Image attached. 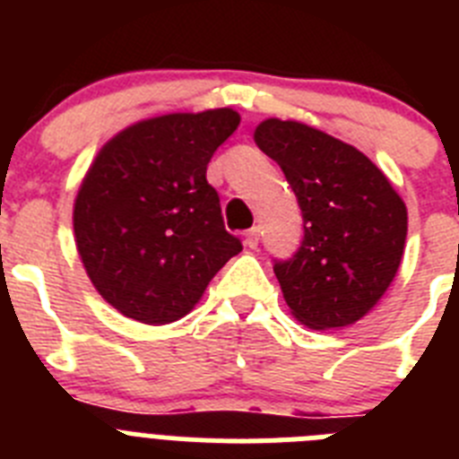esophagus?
I'll return each instance as SVG.
<instances>
[{
    "label": "esophagus",
    "instance_id": "34e87169",
    "mask_svg": "<svg viewBox=\"0 0 459 459\" xmlns=\"http://www.w3.org/2000/svg\"><path fill=\"white\" fill-rule=\"evenodd\" d=\"M246 246H248V248H257V246H259V227H250L248 232H246Z\"/></svg>",
    "mask_w": 459,
    "mask_h": 459
}]
</instances>
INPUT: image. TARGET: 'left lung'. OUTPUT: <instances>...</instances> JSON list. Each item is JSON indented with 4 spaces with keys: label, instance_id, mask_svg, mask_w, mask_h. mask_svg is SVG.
I'll return each instance as SVG.
<instances>
[{
    "label": "left lung",
    "instance_id": "obj_1",
    "mask_svg": "<svg viewBox=\"0 0 459 459\" xmlns=\"http://www.w3.org/2000/svg\"><path fill=\"white\" fill-rule=\"evenodd\" d=\"M257 147L285 172L303 213V241L273 259L291 315L306 326H350L393 282L407 206L370 158L299 121L266 119Z\"/></svg>",
    "mask_w": 459,
    "mask_h": 459
}]
</instances>
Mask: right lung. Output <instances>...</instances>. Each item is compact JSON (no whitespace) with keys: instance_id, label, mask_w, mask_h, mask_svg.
Listing matches in <instances>:
<instances>
[{"instance_id":"1","label":"right lung","mask_w":459,"mask_h":459,"mask_svg":"<svg viewBox=\"0 0 459 459\" xmlns=\"http://www.w3.org/2000/svg\"><path fill=\"white\" fill-rule=\"evenodd\" d=\"M238 121L230 108L140 121L89 168L73 211L75 243L93 287L126 317L177 322L243 250L206 181Z\"/></svg>"}]
</instances>
